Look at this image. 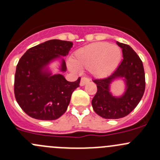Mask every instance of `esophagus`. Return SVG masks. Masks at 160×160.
I'll return each instance as SVG.
<instances>
[{"label": "esophagus", "mask_w": 160, "mask_h": 160, "mask_svg": "<svg viewBox=\"0 0 160 160\" xmlns=\"http://www.w3.org/2000/svg\"><path fill=\"white\" fill-rule=\"evenodd\" d=\"M90 82V80L88 78H87V77H83V78H81V80H80V85L81 87L84 86L85 84H87L88 83H89Z\"/></svg>", "instance_id": "obj_1"}]
</instances>
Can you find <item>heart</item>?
I'll list each match as a JSON object with an SVG mask.
<instances>
[{"mask_svg":"<svg viewBox=\"0 0 160 160\" xmlns=\"http://www.w3.org/2000/svg\"><path fill=\"white\" fill-rule=\"evenodd\" d=\"M122 52L118 46L108 42H94L77 49L72 55L70 69H90L93 77L103 78L111 74L120 63Z\"/></svg>","mask_w":160,"mask_h":160,"instance_id":"1","label":"heart"}]
</instances>
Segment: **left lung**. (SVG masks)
<instances>
[{
    "label": "left lung",
    "instance_id": "obj_1",
    "mask_svg": "<svg viewBox=\"0 0 160 160\" xmlns=\"http://www.w3.org/2000/svg\"><path fill=\"white\" fill-rule=\"evenodd\" d=\"M122 49L123 60L114 72L101 80H94L98 91L92 100L93 111L105 119H118L125 117L135 108L141 101L146 88L144 67L137 53L130 46L116 42ZM122 79L125 92L115 96L110 90L114 80Z\"/></svg>",
    "mask_w": 160,
    "mask_h": 160
}]
</instances>
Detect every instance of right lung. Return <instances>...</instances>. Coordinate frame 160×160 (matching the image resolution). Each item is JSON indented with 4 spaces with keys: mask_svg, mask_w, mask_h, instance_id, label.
I'll use <instances>...</instances> for the list:
<instances>
[{
    "mask_svg": "<svg viewBox=\"0 0 160 160\" xmlns=\"http://www.w3.org/2000/svg\"><path fill=\"white\" fill-rule=\"evenodd\" d=\"M72 42L52 39L28 49L16 67L14 95L18 104L28 116L42 121L59 118L67 111L72 92L80 78L69 82L61 73L53 74L51 64L58 61L59 70L67 71L66 56Z\"/></svg>",
    "mask_w": 160,
    "mask_h": 160,
    "instance_id": "obj_1",
    "label": "right lung"
}]
</instances>
